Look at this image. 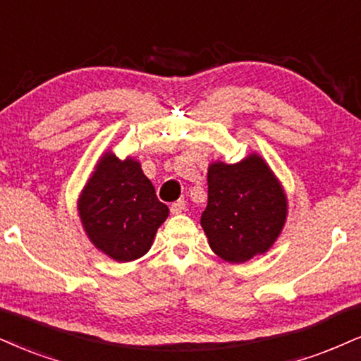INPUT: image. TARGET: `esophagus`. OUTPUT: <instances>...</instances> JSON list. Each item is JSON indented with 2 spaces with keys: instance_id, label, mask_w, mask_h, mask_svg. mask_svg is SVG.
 <instances>
[{
  "instance_id": "1",
  "label": "esophagus",
  "mask_w": 361,
  "mask_h": 361,
  "mask_svg": "<svg viewBox=\"0 0 361 361\" xmlns=\"http://www.w3.org/2000/svg\"><path fill=\"white\" fill-rule=\"evenodd\" d=\"M185 211V201H182V199H179V201L177 202H173L172 206H171V212L173 216H177V214H182V212Z\"/></svg>"
}]
</instances>
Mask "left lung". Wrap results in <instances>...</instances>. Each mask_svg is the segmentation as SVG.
<instances>
[{
    "label": "left lung",
    "instance_id": "1",
    "mask_svg": "<svg viewBox=\"0 0 361 361\" xmlns=\"http://www.w3.org/2000/svg\"><path fill=\"white\" fill-rule=\"evenodd\" d=\"M286 219V190L262 155L251 152L235 164H209L201 226L221 259L241 264L266 255Z\"/></svg>",
    "mask_w": 361,
    "mask_h": 361
}]
</instances>
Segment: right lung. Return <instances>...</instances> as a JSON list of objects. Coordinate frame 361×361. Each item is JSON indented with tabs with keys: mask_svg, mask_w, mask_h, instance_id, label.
Segmentation results:
<instances>
[{
	"mask_svg": "<svg viewBox=\"0 0 361 361\" xmlns=\"http://www.w3.org/2000/svg\"><path fill=\"white\" fill-rule=\"evenodd\" d=\"M77 211L88 241L117 262L147 255L169 217V207L157 199L139 160L117 157L114 147L97 159L78 194Z\"/></svg>",
	"mask_w": 361,
	"mask_h": 361,
	"instance_id": "add662e5",
	"label": "right lung"
}]
</instances>
